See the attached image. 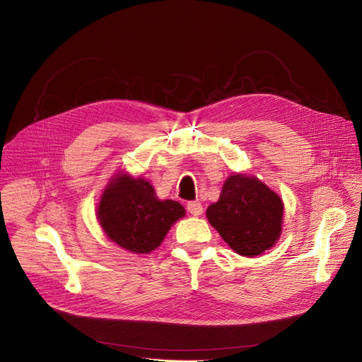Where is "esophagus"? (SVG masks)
<instances>
[{
    "mask_svg": "<svg viewBox=\"0 0 362 362\" xmlns=\"http://www.w3.org/2000/svg\"><path fill=\"white\" fill-rule=\"evenodd\" d=\"M187 211L191 213L192 216L198 217V216H201V214H202L204 208H202L201 202H198V201H192V202H187Z\"/></svg>",
    "mask_w": 362,
    "mask_h": 362,
    "instance_id": "obj_1",
    "label": "esophagus"
}]
</instances>
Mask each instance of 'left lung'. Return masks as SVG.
Instances as JSON below:
<instances>
[{
    "label": "left lung",
    "instance_id": "obj_1",
    "mask_svg": "<svg viewBox=\"0 0 362 362\" xmlns=\"http://www.w3.org/2000/svg\"><path fill=\"white\" fill-rule=\"evenodd\" d=\"M281 198L258 177L233 173L226 179L206 218L230 248L243 257H257L273 248L283 229Z\"/></svg>",
    "mask_w": 362,
    "mask_h": 362
}]
</instances>
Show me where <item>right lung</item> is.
I'll use <instances>...</instances> for the list:
<instances>
[{
    "mask_svg": "<svg viewBox=\"0 0 362 362\" xmlns=\"http://www.w3.org/2000/svg\"><path fill=\"white\" fill-rule=\"evenodd\" d=\"M186 214L173 199H158L154 186L126 171L111 176L97 206V220L107 238L133 254H149Z\"/></svg>",
    "mask_w": 362,
    "mask_h": 362,
    "instance_id": "add662e5",
    "label": "right lung"
}]
</instances>
